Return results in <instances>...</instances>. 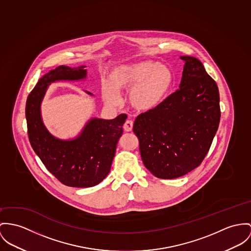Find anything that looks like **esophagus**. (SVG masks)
<instances>
[{
  "label": "esophagus",
  "instance_id": "1",
  "mask_svg": "<svg viewBox=\"0 0 251 251\" xmlns=\"http://www.w3.org/2000/svg\"><path fill=\"white\" fill-rule=\"evenodd\" d=\"M133 126H134V122L132 120H126L123 128L126 132H131L133 130Z\"/></svg>",
  "mask_w": 251,
  "mask_h": 251
}]
</instances>
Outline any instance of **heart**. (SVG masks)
Returning <instances> with one entry per match:
<instances>
[{
  "label": "heart",
  "mask_w": 251,
  "mask_h": 251,
  "mask_svg": "<svg viewBox=\"0 0 251 251\" xmlns=\"http://www.w3.org/2000/svg\"><path fill=\"white\" fill-rule=\"evenodd\" d=\"M173 83L171 71L159 62L143 61L113 70L109 82L102 84V95L109 103H117V91L130 90V103L138 111L156 108L167 97Z\"/></svg>",
  "instance_id": "heart-1"
}]
</instances>
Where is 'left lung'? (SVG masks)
I'll return each mask as SVG.
<instances>
[{
  "mask_svg": "<svg viewBox=\"0 0 251 251\" xmlns=\"http://www.w3.org/2000/svg\"><path fill=\"white\" fill-rule=\"evenodd\" d=\"M184 61L179 89L156 108L135 118L145 167L171 179L197 168L208 153L219 127L220 95L216 82L197 58Z\"/></svg>",
  "mask_w": 251,
  "mask_h": 251,
  "instance_id": "8db88e82",
  "label": "left lung"
}]
</instances>
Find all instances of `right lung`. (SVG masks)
Wrapping results in <instances>:
<instances>
[{
	"instance_id": "add662e5",
	"label": "right lung",
	"mask_w": 251,
	"mask_h": 251,
	"mask_svg": "<svg viewBox=\"0 0 251 251\" xmlns=\"http://www.w3.org/2000/svg\"><path fill=\"white\" fill-rule=\"evenodd\" d=\"M84 68L59 66L50 71L39 79L25 104L27 135L32 149L60 182L78 188L95 186L108 176L127 118L125 114L110 120L92 118L81 134L71 140L59 139L47 130L40 107L48 87L55 81L86 78Z\"/></svg>"
}]
</instances>
